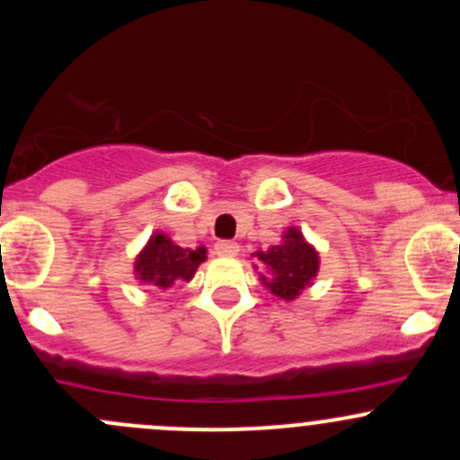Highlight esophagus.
I'll list each match as a JSON object with an SVG mask.
<instances>
[{"instance_id":"obj_1","label":"esophagus","mask_w":460,"mask_h":460,"mask_svg":"<svg viewBox=\"0 0 460 460\" xmlns=\"http://www.w3.org/2000/svg\"><path fill=\"white\" fill-rule=\"evenodd\" d=\"M240 247L235 243H231V240H217L216 244H213V253L220 258H235L238 256Z\"/></svg>"}]
</instances>
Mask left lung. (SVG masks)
I'll return each instance as SVG.
<instances>
[{
  "mask_svg": "<svg viewBox=\"0 0 460 460\" xmlns=\"http://www.w3.org/2000/svg\"><path fill=\"white\" fill-rule=\"evenodd\" d=\"M252 256L258 260L253 267L262 269L260 282L285 303H291L307 287H312L320 269L318 249L307 243L298 226H287L280 244H273L267 252H256Z\"/></svg>",
  "mask_w": 460,
  "mask_h": 460,
  "instance_id": "obj_1",
  "label": "left lung"
}]
</instances>
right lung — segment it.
Masks as SVG:
<instances>
[{"instance_id": "right-lung-1", "label": "right lung", "mask_w": 460, "mask_h": 460, "mask_svg": "<svg viewBox=\"0 0 460 460\" xmlns=\"http://www.w3.org/2000/svg\"><path fill=\"white\" fill-rule=\"evenodd\" d=\"M207 260V247L182 249L166 234L155 231L133 262V273L140 285L169 289L175 282H189Z\"/></svg>"}]
</instances>
